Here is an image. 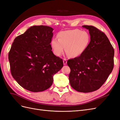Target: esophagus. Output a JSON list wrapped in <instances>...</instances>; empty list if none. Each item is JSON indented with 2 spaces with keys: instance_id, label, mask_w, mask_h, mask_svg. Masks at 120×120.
I'll list each match as a JSON object with an SVG mask.
<instances>
[{
  "instance_id": "34e87169",
  "label": "esophagus",
  "mask_w": 120,
  "mask_h": 120,
  "mask_svg": "<svg viewBox=\"0 0 120 120\" xmlns=\"http://www.w3.org/2000/svg\"><path fill=\"white\" fill-rule=\"evenodd\" d=\"M63 61V64L64 65H66V64H67V60L65 59H64Z\"/></svg>"
}]
</instances>
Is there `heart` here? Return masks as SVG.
I'll return each instance as SVG.
<instances>
[{"instance_id": "heart-1", "label": "heart", "mask_w": 120, "mask_h": 120, "mask_svg": "<svg viewBox=\"0 0 120 120\" xmlns=\"http://www.w3.org/2000/svg\"><path fill=\"white\" fill-rule=\"evenodd\" d=\"M58 39L53 38L51 46L54 54L57 56L65 51L69 57L76 58L85 51L90 42V35L86 31L75 29L63 31L57 34Z\"/></svg>"}]
</instances>
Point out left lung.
<instances>
[{
	"label": "left lung",
	"instance_id": "obj_1",
	"mask_svg": "<svg viewBox=\"0 0 120 120\" xmlns=\"http://www.w3.org/2000/svg\"><path fill=\"white\" fill-rule=\"evenodd\" d=\"M82 27L89 31L90 42L82 55L68 60L69 79L77 91L89 93L99 89L113 70L114 50L105 33L93 26Z\"/></svg>",
	"mask_w": 120,
	"mask_h": 120
}]
</instances>
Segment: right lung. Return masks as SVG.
I'll return each mask as SVG.
<instances>
[{"label":"right lung","instance_id":"right-lung-1","mask_svg":"<svg viewBox=\"0 0 120 120\" xmlns=\"http://www.w3.org/2000/svg\"><path fill=\"white\" fill-rule=\"evenodd\" d=\"M53 29L30 27L15 38L8 54L11 73L25 89L38 92L52 85L53 76L63 66V60L51 51Z\"/></svg>","mask_w":120,"mask_h":120}]
</instances>
